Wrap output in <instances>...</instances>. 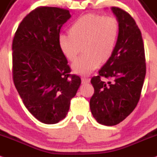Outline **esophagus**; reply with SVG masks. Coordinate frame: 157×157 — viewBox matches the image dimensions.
Returning a JSON list of instances; mask_svg holds the SVG:
<instances>
[{"label": "esophagus", "mask_w": 157, "mask_h": 157, "mask_svg": "<svg viewBox=\"0 0 157 157\" xmlns=\"http://www.w3.org/2000/svg\"><path fill=\"white\" fill-rule=\"evenodd\" d=\"M82 81L83 84H87V83L90 82V79L87 78H85V77H82Z\"/></svg>", "instance_id": "esophagus-1"}]
</instances>
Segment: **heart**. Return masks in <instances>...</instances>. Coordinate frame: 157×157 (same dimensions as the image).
I'll list each match as a JSON object with an SVG mask.
<instances>
[{
    "label": "heart",
    "instance_id": "1",
    "mask_svg": "<svg viewBox=\"0 0 157 157\" xmlns=\"http://www.w3.org/2000/svg\"><path fill=\"white\" fill-rule=\"evenodd\" d=\"M69 34L59 36L61 51L68 60L73 61L83 46L84 53L72 64V68L78 74L88 75L112 56L119 36L120 23L115 17L87 14L71 24Z\"/></svg>",
    "mask_w": 157,
    "mask_h": 157
}]
</instances>
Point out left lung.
I'll use <instances>...</instances> for the list:
<instances>
[{
  "label": "left lung",
  "mask_w": 157,
  "mask_h": 157,
  "mask_svg": "<svg viewBox=\"0 0 157 157\" xmlns=\"http://www.w3.org/2000/svg\"><path fill=\"white\" fill-rule=\"evenodd\" d=\"M111 9L119 21V36L112 56L91 79L95 92L90 101L94 118L109 126L118 124L133 112L146 73L144 45L136 22L123 9Z\"/></svg>",
  "instance_id": "left-lung-1"
}]
</instances>
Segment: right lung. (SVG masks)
<instances>
[{
	"label": "right lung",
	"instance_id": "obj_1",
	"mask_svg": "<svg viewBox=\"0 0 157 157\" xmlns=\"http://www.w3.org/2000/svg\"><path fill=\"white\" fill-rule=\"evenodd\" d=\"M71 17L56 7L35 9L24 17L12 42L13 81L24 105L45 124L63 120L81 84L59 46L62 25Z\"/></svg>",
	"mask_w": 157,
	"mask_h": 157
}]
</instances>
